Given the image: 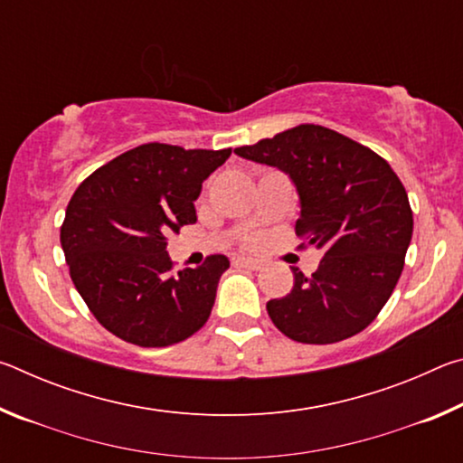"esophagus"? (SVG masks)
<instances>
[{
    "label": "esophagus",
    "mask_w": 463,
    "mask_h": 463,
    "mask_svg": "<svg viewBox=\"0 0 463 463\" xmlns=\"http://www.w3.org/2000/svg\"><path fill=\"white\" fill-rule=\"evenodd\" d=\"M232 265H237V268H247V269H261L263 268V261L260 260H253V257H234Z\"/></svg>",
    "instance_id": "obj_1"
}]
</instances>
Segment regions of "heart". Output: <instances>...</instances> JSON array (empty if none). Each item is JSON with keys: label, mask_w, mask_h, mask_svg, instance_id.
Returning <instances> with one entry per match:
<instances>
[{"label": "heart", "mask_w": 463, "mask_h": 463, "mask_svg": "<svg viewBox=\"0 0 463 463\" xmlns=\"http://www.w3.org/2000/svg\"><path fill=\"white\" fill-rule=\"evenodd\" d=\"M255 241H257L255 237H247V239H245V245H253V242H255Z\"/></svg>", "instance_id": "obj_1"}]
</instances>
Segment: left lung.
Instances as JSON below:
<instances>
[{
  "label": "left lung",
  "mask_w": 463,
  "mask_h": 463,
  "mask_svg": "<svg viewBox=\"0 0 463 463\" xmlns=\"http://www.w3.org/2000/svg\"><path fill=\"white\" fill-rule=\"evenodd\" d=\"M234 153L292 177L300 195V247L325 253L310 278L292 269V292L268 302L273 325L308 345L362 333L394 292L412 239L409 195L388 161L318 124H300Z\"/></svg>",
  "instance_id": "obj_1"
}]
</instances>
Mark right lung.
<instances>
[{"instance_id": "right-lung-1", "label": "right lung", "mask_w": 463, "mask_h": 463, "mask_svg": "<svg viewBox=\"0 0 463 463\" xmlns=\"http://www.w3.org/2000/svg\"><path fill=\"white\" fill-rule=\"evenodd\" d=\"M231 156L148 143L83 179L69 200L61 247L69 273L98 323L138 347H167L206 325L224 255L174 271L167 239L195 222L202 182Z\"/></svg>"}]
</instances>
